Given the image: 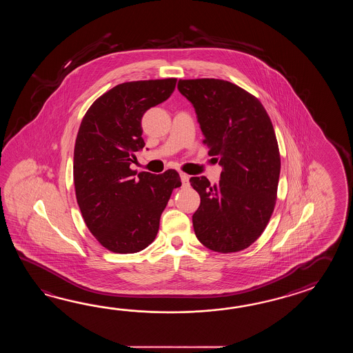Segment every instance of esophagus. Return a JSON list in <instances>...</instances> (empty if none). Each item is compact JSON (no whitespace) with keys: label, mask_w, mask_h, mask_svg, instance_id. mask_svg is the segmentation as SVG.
<instances>
[{"label":"esophagus","mask_w":353,"mask_h":353,"mask_svg":"<svg viewBox=\"0 0 353 353\" xmlns=\"http://www.w3.org/2000/svg\"><path fill=\"white\" fill-rule=\"evenodd\" d=\"M180 179H181V183L184 185H187L188 183H189V175H187L185 173H180Z\"/></svg>","instance_id":"obj_1"}]
</instances>
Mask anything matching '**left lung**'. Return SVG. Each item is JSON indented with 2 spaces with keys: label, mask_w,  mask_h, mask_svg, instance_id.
<instances>
[{
  "label": "left lung",
  "mask_w": 353,
  "mask_h": 353,
  "mask_svg": "<svg viewBox=\"0 0 353 353\" xmlns=\"http://www.w3.org/2000/svg\"><path fill=\"white\" fill-rule=\"evenodd\" d=\"M178 90L194 107L208 154L222 166L221 179L190 178L201 195L193 214L195 236L221 254L252 245L276 203L280 154L270 117L261 102L222 79H180Z\"/></svg>",
  "instance_id": "obj_1"
}]
</instances>
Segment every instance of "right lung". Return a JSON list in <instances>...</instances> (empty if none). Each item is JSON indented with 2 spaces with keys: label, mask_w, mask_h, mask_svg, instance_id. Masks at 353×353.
<instances>
[{
  "label": "right lung",
  "mask_w": 353,
  "mask_h": 353,
  "mask_svg": "<svg viewBox=\"0 0 353 353\" xmlns=\"http://www.w3.org/2000/svg\"><path fill=\"white\" fill-rule=\"evenodd\" d=\"M176 78L126 82L93 102L74 146L75 195L83 219L103 248L134 254L155 240L160 216L179 174H137L130 165L143 150V113L172 96Z\"/></svg>",
  "instance_id": "right-lung-1"
}]
</instances>
